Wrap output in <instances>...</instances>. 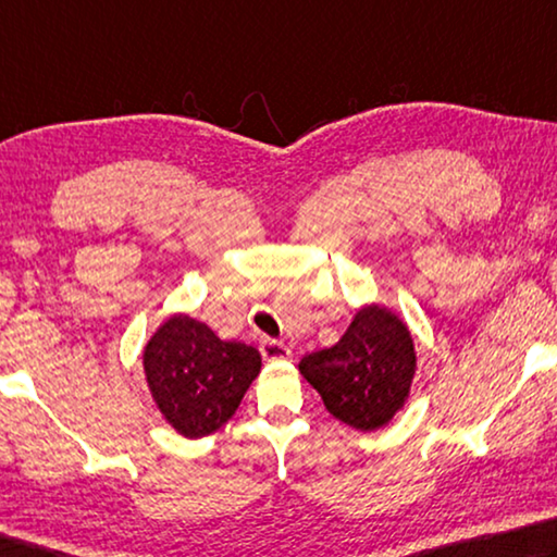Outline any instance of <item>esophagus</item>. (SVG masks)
<instances>
[{
    "mask_svg": "<svg viewBox=\"0 0 557 557\" xmlns=\"http://www.w3.org/2000/svg\"><path fill=\"white\" fill-rule=\"evenodd\" d=\"M260 352L265 360H289L292 358L289 346H285L282 341H272V338L260 341Z\"/></svg>",
    "mask_w": 557,
    "mask_h": 557,
    "instance_id": "esophagus-1",
    "label": "esophagus"
}]
</instances>
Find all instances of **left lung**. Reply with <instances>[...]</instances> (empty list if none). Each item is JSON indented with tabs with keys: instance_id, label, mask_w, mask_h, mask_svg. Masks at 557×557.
<instances>
[{
	"instance_id": "left-lung-1",
	"label": "left lung",
	"mask_w": 557,
	"mask_h": 557,
	"mask_svg": "<svg viewBox=\"0 0 557 557\" xmlns=\"http://www.w3.org/2000/svg\"><path fill=\"white\" fill-rule=\"evenodd\" d=\"M299 372L321 394L323 407L346 426L384 429L409 401L417 348L397 311L366 305L336 346L305 356Z\"/></svg>"
}]
</instances>
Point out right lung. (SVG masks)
<instances>
[{
  "label": "right lung",
  "mask_w": 557,
  "mask_h": 557,
  "mask_svg": "<svg viewBox=\"0 0 557 557\" xmlns=\"http://www.w3.org/2000/svg\"><path fill=\"white\" fill-rule=\"evenodd\" d=\"M258 348L221 341L205 321L173 313L144 346V372L158 411L185 438H205L234 417L258 377Z\"/></svg>",
  "instance_id": "add662e5"
}]
</instances>
